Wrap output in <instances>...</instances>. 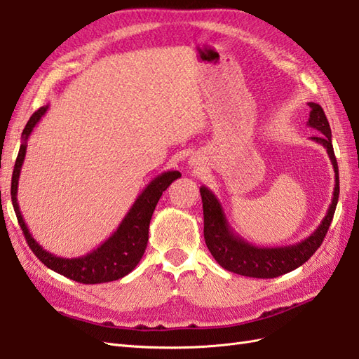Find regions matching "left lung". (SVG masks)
Here are the masks:
<instances>
[{
	"label": "left lung",
	"mask_w": 359,
	"mask_h": 359,
	"mask_svg": "<svg viewBox=\"0 0 359 359\" xmlns=\"http://www.w3.org/2000/svg\"><path fill=\"white\" fill-rule=\"evenodd\" d=\"M309 107L310 115L307 126L320 132V135H315L312 140L325 147L333 170H335V189H333L332 204L329 205L327 213L315 232L301 243L284 247H258L247 243L244 238L233 232L218 198L210 189L201 186L200 194L203 198L204 240L207 249L210 250L218 264L229 272L250 278H262V280L281 276L304 264L323 244L338 204L339 173L332 146V130L327 116H325L323 107L316 102H309Z\"/></svg>",
	"instance_id": "1"
}]
</instances>
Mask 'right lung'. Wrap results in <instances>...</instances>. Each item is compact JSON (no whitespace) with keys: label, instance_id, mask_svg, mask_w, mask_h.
<instances>
[{"label":"right lung","instance_id":"obj_1","mask_svg":"<svg viewBox=\"0 0 359 359\" xmlns=\"http://www.w3.org/2000/svg\"><path fill=\"white\" fill-rule=\"evenodd\" d=\"M47 109H49V106L39 107L36 112L30 116L26 127H24L21 135L22 142L20 146V152L13 167L11 195L20 227L24 236H26V241L32 252L36 255V258L41 261L44 266L53 270V272L83 284L116 281L119 278L129 275L141 261L147 247L149 224L150 219H152L155 207L164 190L169 187L175 180H178L181 177V173L178 170H169L158 175L156 178L150 181L147 187L142 190L137 200H135L130 210L127 212L124 219L121 221V224H119L115 232L110 235L104 243L100 244L97 249H93L92 252L78 258L57 257V255L43 249V247L35 241V238L32 236L27 224L24 222L17 200L18 180L24 158H26L27 141L30 133L34 132L35 126L39 123V119H41L47 112Z\"/></svg>","mask_w":359,"mask_h":359}]
</instances>
